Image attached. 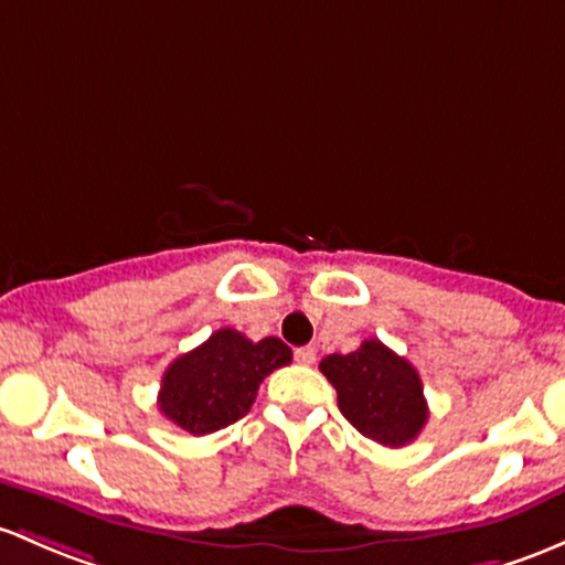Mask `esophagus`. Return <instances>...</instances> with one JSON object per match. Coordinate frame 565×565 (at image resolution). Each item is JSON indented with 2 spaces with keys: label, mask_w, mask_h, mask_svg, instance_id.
<instances>
[{
  "label": "esophagus",
  "mask_w": 565,
  "mask_h": 565,
  "mask_svg": "<svg viewBox=\"0 0 565 565\" xmlns=\"http://www.w3.org/2000/svg\"><path fill=\"white\" fill-rule=\"evenodd\" d=\"M295 360H298L300 365H313V360H317V349H313V347L295 349Z\"/></svg>",
  "instance_id": "esophagus-1"
}]
</instances>
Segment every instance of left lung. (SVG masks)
<instances>
[{"instance_id":"1","label":"left lung","mask_w":565,"mask_h":565,"mask_svg":"<svg viewBox=\"0 0 565 565\" xmlns=\"http://www.w3.org/2000/svg\"><path fill=\"white\" fill-rule=\"evenodd\" d=\"M319 371L335 387L343 417L371 441L406 447L425 427L427 401L417 367L376 338L352 354H328Z\"/></svg>"}]
</instances>
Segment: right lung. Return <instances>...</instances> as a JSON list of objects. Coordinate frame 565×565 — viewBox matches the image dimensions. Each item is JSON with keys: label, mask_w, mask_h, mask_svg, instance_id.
I'll list each match as a JSON object with an SVG mask.
<instances>
[{"label": "right lung", "mask_w": 565, "mask_h": 565, "mask_svg": "<svg viewBox=\"0 0 565 565\" xmlns=\"http://www.w3.org/2000/svg\"><path fill=\"white\" fill-rule=\"evenodd\" d=\"M292 362V349L278 338L248 341L222 328L192 352L170 362L159 390V412L192 436H207L246 417L259 384Z\"/></svg>", "instance_id": "right-lung-1"}]
</instances>
